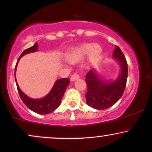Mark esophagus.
<instances>
[{
    "label": "esophagus",
    "mask_w": 152,
    "mask_h": 152,
    "mask_svg": "<svg viewBox=\"0 0 152 152\" xmlns=\"http://www.w3.org/2000/svg\"><path fill=\"white\" fill-rule=\"evenodd\" d=\"M79 78V75H78V74H76V73H75V74H74L71 76V77L70 78L71 81H76V80H77Z\"/></svg>",
    "instance_id": "obj_1"
}]
</instances>
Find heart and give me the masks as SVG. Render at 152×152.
Here are the masks:
<instances>
[{
  "mask_svg": "<svg viewBox=\"0 0 152 152\" xmlns=\"http://www.w3.org/2000/svg\"><path fill=\"white\" fill-rule=\"evenodd\" d=\"M102 49L99 45L83 44V45H80L79 47L73 49L66 54V57L69 62L75 64L81 60L88 53H90L91 57L96 58L100 55Z\"/></svg>",
  "mask_w": 152,
  "mask_h": 152,
  "instance_id": "b5f03b06",
  "label": "heart"
}]
</instances>
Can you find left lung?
I'll return each instance as SVG.
<instances>
[{
    "instance_id": "1",
    "label": "left lung",
    "mask_w": 152,
    "mask_h": 152,
    "mask_svg": "<svg viewBox=\"0 0 152 152\" xmlns=\"http://www.w3.org/2000/svg\"><path fill=\"white\" fill-rule=\"evenodd\" d=\"M113 57L117 58L121 66V74L115 81H104L98 77L94 70H90L86 76L87 92L86 103L97 110H105L113 106L123 95L127 83L128 67L125 56L116 46Z\"/></svg>"
}]
</instances>
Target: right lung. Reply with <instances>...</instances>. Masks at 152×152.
Here are the masks:
<instances>
[{
	"mask_svg": "<svg viewBox=\"0 0 152 152\" xmlns=\"http://www.w3.org/2000/svg\"><path fill=\"white\" fill-rule=\"evenodd\" d=\"M37 48L38 45L37 42L34 44L33 46L25 49L22 53L15 65V72L16 71V66H17L18 62L20 60V58L25 54L30 52H36L37 50ZM15 82L17 83L16 78ZM69 83H70L69 78H64L57 80L52 90L49 93V94L45 96V98H41V99H32V98H29L20 90L18 83H16V85H17L18 91L19 93L20 97L23 103H25V105L34 113H37L40 115H45L49 114V113H51L53 111H54L60 105L62 97L64 94L66 89Z\"/></svg>",
	"mask_w": 152,
	"mask_h": 152,
	"instance_id": "right-lung-1",
	"label": "right lung"
}]
</instances>
